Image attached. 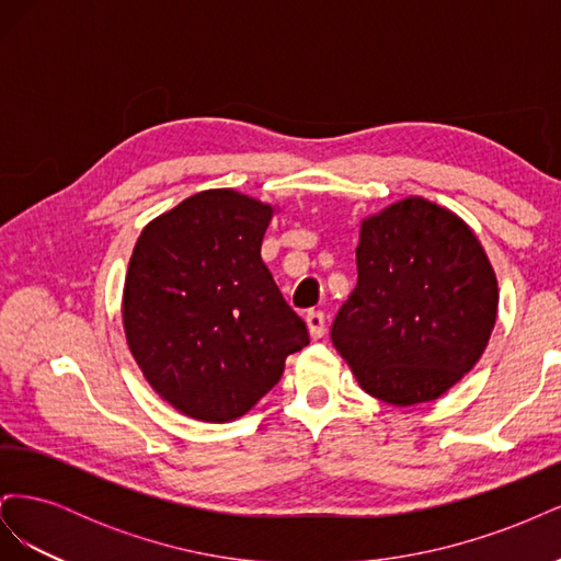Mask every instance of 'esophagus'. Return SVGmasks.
Returning a JSON list of instances; mask_svg holds the SVG:
<instances>
[{
  "instance_id": "obj_1",
  "label": "esophagus",
  "mask_w": 561,
  "mask_h": 561,
  "mask_svg": "<svg viewBox=\"0 0 561 561\" xmlns=\"http://www.w3.org/2000/svg\"><path fill=\"white\" fill-rule=\"evenodd\" d=\"M307 322H309V332H311L313 339H320L322 334L328 332V328H325V313H322V311H309Z\"/></svg>"
}]
</instances>
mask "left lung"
I'll use <instances>...</instances> for the list:
<instances>
[{
	"instance_id": "obj_1",
	"label": "left lung",
	"mask_w": 561,
	"mask_h": 561,
	"mask_svg": "<svg viewBox=\"0 0 561 561\" xmlns=\"http://www.w3.org/2000/svg\"><path fill=\"white\" fill-rule=\"evenodd\" d=\"M355 262L332 344L369 396L400 407L439 398L480 360L496 322L480 241L454 213L404 198L365 219Z\"/></svg>"
}]
</instances>
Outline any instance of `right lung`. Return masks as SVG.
Wrapping results in <instances>:
<instances>
[{"mask_svg":"<svg viewBox=\"0 0 561 561\" xmlns=\"http://www.w3.org/2000/svg\"><path fill=\"white\" fill-rule=\"evenodd\" d=\"M271 206L194 194L147 225L124 287V328L145 379L175 410L231 421L280 381L309 330L262 262Z\"/></svg>","mask_w":561,"mask_h":561,"instance_id":"right-lung-1","label":"right lung"}]
</instances>
